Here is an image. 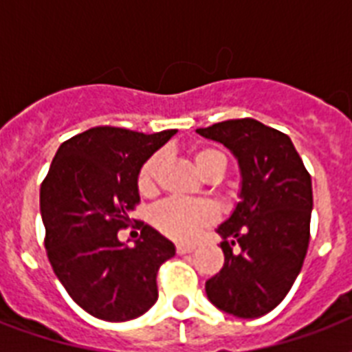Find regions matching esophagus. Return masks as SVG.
<instances>
[{
	"label": "esophagus",
	"instance_id": "obj_1",
	"mask_svg": "<svg viewBox=\"0 0 352 352\" xmlns=\"http://www.w3.org/2000/svg\"><path fill=\"white\" fill-rule=\"evenodd\" d=\"M193 248H195L193 245H177V254H179V256H184V254L193 252Z\"/></svg>",
	"mask_w": 352,
	"mask_h": 352
}]
</instances>
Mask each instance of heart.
I'll return each mask as SVG.
<instances>
[{
  "mask_svg": "<svg viewBox=\"0 0 352 352\" xmlns=\"http://www.w3.org/2000/svg\"><path fill=\"white\" fill-rule=\"evenodd\" d=\"M193 160L197 164L199 171L204 177L214 175V173H223L226 166L225 155L219 149L201 146L193 151ZM164 162V153L149 155L144 160L137 175L138 193L144 197H151L157 192V181H159L160 166ZM219 217L217 206L208 201H186V199L170 197L157 204L151 212V223L157 230L166 237L175 241L195 239L199 232L204 230L206 226L214 225Z\"/></svg>",
  "mask_w": 352,
  "mask_h": 352,
  "instance_id": "heart-1",
  "label": "heart"
}]
</instances>
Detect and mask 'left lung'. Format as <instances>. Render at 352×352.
Returning a JSON list of instances; mask_svg holds the SVG:
<instances>
[{"instance_id":"left-lung-1","label":"left lung","mask_w":352,"mask_h":352,"mask_svg":"<svg viewBox=\"0 0 352 352\" xmlns=\"http://www.w3.org/2000/svg\"><path fill=\"white\" fill-rule=\"evenodd\" d=\"M225 144L241 168V201L223 235L225 265L206 281L217 309L259 318L292 289L311 239L312 182L289 135L254 118H234L197 129Z\"/></svg>"}]
</instances>
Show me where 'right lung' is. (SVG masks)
Wrapping results in <instances>:
<instances>
[{"label":"right lung","instance_id":"right-lung-1","mask_svg":"<svg viewBox=\"0 0 352 352\" xmlns=\"http://www.w3.org/2000/svg\"><path fill=\"white\" fill-rule=\"evenodd\" d=\"M173 135L91 127L58 148L41 182L49 263L74 303L98 320L127 322L159 298L157 272L175 256L173 243L144 221L133 219L140 230L135 248L120 243L118 232L140 203V166Z\"/></svg>","mask_w":352,"mask_h":352}]
</instances>
